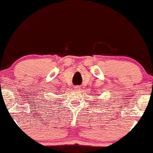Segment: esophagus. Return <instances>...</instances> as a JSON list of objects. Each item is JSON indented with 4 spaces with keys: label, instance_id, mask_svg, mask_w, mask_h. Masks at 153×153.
I'll list each match as a JSON object with an SVG mask.
<instances>
[{
    "label": "esophagus",
    "instance_id": "1",
    "mask_svg": "<svg viewBox=\"0 0 153 153\" xmlns=\"http://www.w3.org/2000/svg\"><path fill=\"white\" fill-rule=\"evenodd\" d=\"M80 89H81V88H80L79 86H75V90H76V91H79Z\"/></svg>",
    "mask_w": 153,
    "mask_h": 153
}]
</instances>
